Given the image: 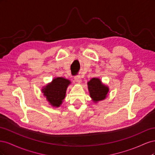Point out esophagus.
I'll use <instances>...</instances> for the list:
<instances>
[{
	"instance_id": "34e87169",
	"label": "esophagus",
	"mask_w": 155,
	"mask_h": 155,
	"mask_svg": "<svg viewBox=\"0 0 155 155\" xmlns=\"http://www.w3.org/2000/svg\"><path fill=\"white\" fill-rule=\"evenodd\" d=\"M74 79L78 83H81L82 82V79L81 78L80 76H75Z\"/></svg>"
}]
</instances>
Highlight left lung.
Wrapping results in <instances>:
<instances>
[{
	"mask_svg": "<svg viewBox=\"0 0 155 155\" xmlns=\"http://www.w3.org/2000/svg\"><path fill=\"white\" fill-rule=\"evenodd\" d=\"M87 86L90 97L95 104L104 100L109 94V87L103 83L98 78H92L87 82Z\"/></svg>",
	"mask_w": 155,
	"mask_h": 155,
	"instance_id": "1",
	"label": "left lung"
}]
</instances>
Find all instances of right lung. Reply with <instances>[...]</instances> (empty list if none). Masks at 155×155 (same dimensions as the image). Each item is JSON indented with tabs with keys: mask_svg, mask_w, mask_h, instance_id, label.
Here are the masks:
<instances>
[{
	"mask_svg": "<svg viewBox=\"0 0 155 155\" xmlns=\"http://www.w3.org/2000/svg\"><path fill=\"white\" fill-rule=\"evenodd\" d=\"M70 84L71 81L69 79L57 77L42 88L41 91L49 105L53 107H59L66 96L67 89Z\"/></svg>",
	"mask_w": 155,
	"mask_h": 155,
	"instance_id": "obj_1",
	"label": "right lung"
}]
</instances>
